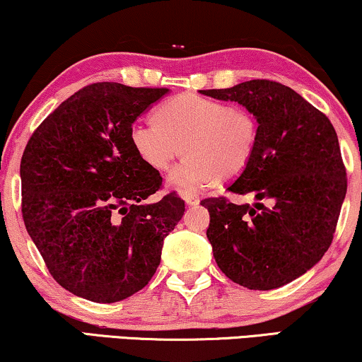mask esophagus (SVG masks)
<instances>
[{"instance_id":"obj_1","label":"esophagus","mask_w":362,"mask_h":362,"mask_svg":"<svg viewBox=\"0 0 362 362\" xmlns=\"http://www.w3.org/2000/svg\"><path fill=\"white\" fill-rule=\"evenodd\" d=\"M182 199H185L187 206H197L199 201H201V199H199V194L194 192V191H185V192H182Z\"/></svg>"}]
</instances>
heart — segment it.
I'll use <instances>...</instances> for the list:
<instances>
[{"label": "heart", "mask_w": 362, "mask_h": 362, "mask_svg": "<svg viewBox=\"0 0 362 362\" xmlns=\"http://www.w3.org/2000/svg\"><path fill=\"white\" fill-rule=\"evenodd\" d=\"M155 122H134L130 146L151 170L165 171L176 156H187L171 171L180 189H199L246 170L258 146V122L248 109L182 93L155 109Z\"/></svg>", "instance_id": "obj_1"}]
</instances>
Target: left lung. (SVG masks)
<instances>
[{
	"label": "left lung",
	"instance_id": "1",
	"mask_svg": "<svg viewBox=\"0 0 362 362\" xmlns=\"http://www.w3.org/2000/svg\"><path fill=\"white\" fill-rule=\"evenodd\" d=\"M201 93L242 104L258 120L253 160L227 187L258 202L201 201L211 214L214 258L240 286L277 289L317 264L333 242L348 187L337 132L322 111L277 81Z\"/></svg>",
	"mask_w": 362,
	"mask_h": 362
}]
</instances>
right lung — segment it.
I'll return each instance as SVG.
<instances>
[{
  "label": "right lung",
  "mask_w": 362,
  "mask_h": 362,
  "mask_svg": "<svg viewBox=\"0 0 362 362\" xmlns=\"http://www.w3.org/2000/svg\"><path fill=\"white\" fill-rule=\"evenodd\" d=\"M166 93L93 83L44 119L25 145L24 225L52 277L71 294L112 303L144 289L185 214L175 192L145 204L163 177L129 140L135 119Z\"/></svg>",
  "instance_id": "right-lung-1"
}]
</instances>
